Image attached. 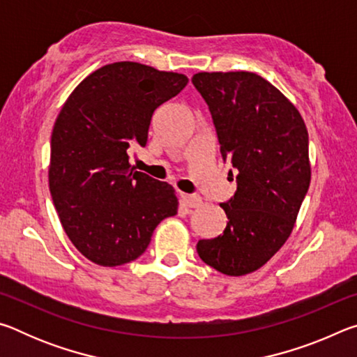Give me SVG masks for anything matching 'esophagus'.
Masks as SVG:
<instances>
[{
	"mask_svg": "<svg viewBox=\"0 0 357 357\" xmlns=\"http://www.w3.org/2000/svg\"><path fill=\"white\" fill-rule=\"evenodd\" d=\"M179 198H181V202H183L185 206H189V208H200L202 206V198L198 197V195H190V193H183L181 192L179 193Z\"/></svg>",
	"mask_w": 357,
	"mask_h": 357,
	"instance_id": "esophagus-1",
	"label": "esophagus"
}]
</instances>
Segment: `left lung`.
Listing matches in <instances>:
<instances>
[{
    "label": "left lung",
    "mask_w": 357,
    "mask_h": 357,
    "mask_svg": "<svg viewBox=\"0 0 357 357\" xmlns=\"http://www.w3.org/2000/svg\"><path fill=\"white\" fill-rule=\"evenodd\" d=\"M192 83L213 114L222 157L238 170L236 193L220 204L225 229L198 241L197 252L222 274H250L293 231L312 178L309 132L298 108L253 72H198Z\"/></svg>",
    "instance_id": "left-lung-1"
}]
</instances>
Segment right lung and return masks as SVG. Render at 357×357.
<instances>
[{"instance_id": "right-lung-1", "label": "right lung", "mask_w": 357, "mask_h": 357, "mask_svg": "<svg viewBox=\"0 0 357 357\" xmlns=\"http://www.w3.org/2000/svg\"><path fill=\"white\" fill-rule=\"evenodd\" d=\"M187 82L140 63L107 64L78 83L59 110L48 185L66 234L89 261H134L154 228L178 213L173 187L135 172L129 149L146 146L154 110Z\"/></svg>"}]
</instances>
